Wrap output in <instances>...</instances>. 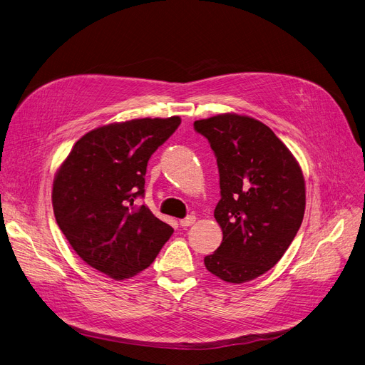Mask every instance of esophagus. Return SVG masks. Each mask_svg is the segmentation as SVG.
<instances>
[{"label":"esophagus","instance_id":"1","mask_svg":"<svg viewBox=\"0 0 365 365\" xmlns=\"http://www.w3.org/2000/svg\"><path fill=\"white\" fill-rule=\"evenodd\" d=\"M195 222H197V217L195 215H187V217L183 218V220H180V226L182 227H187V226H192Z\"/></svg>","mask_w":365,"mask_h":365}]
</instances>
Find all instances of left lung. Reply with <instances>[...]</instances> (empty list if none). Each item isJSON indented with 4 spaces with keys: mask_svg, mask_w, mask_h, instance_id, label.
<instances>
[{
    "mask_svg": "<svg viewBox=\"0 0 365 365\" xmlns=\"http://www.w3.org/2000/svg\"><path fill=\"white\" fill-rule=\"evenodd\" d=\"M193 126L217 157L222 189L214 217L223 240L204 264L227 283L254 280L279 262L301 227V165L269 126L250 115L217 114Z\"/></svg>",
    "mask_w": 365,
    "mask_h": 365,
    "instance_id": "8db88e82",
    "label": "left lung"
}]
</instances>
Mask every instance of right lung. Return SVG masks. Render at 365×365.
<instances>
[{
  "instance_id": "1",
  "label": "right lung",
  "mask_w": 365,
  "mask_h": 365,
  "mask_svg": "<svg viewBox=\"0 0 365 365\" xmlns=\"http://www.w3.org/2000/svg\"><path fill=\"white\" fill-rule=\"evenodd\" d=\"M180 121L147 117L96 128L57 170L53 208L60 230L86 264L114 280L150 267L173 233L135 200L143 197L148 160Z\"/></svg>"
}]
</instances>
